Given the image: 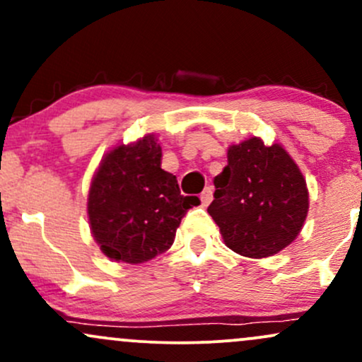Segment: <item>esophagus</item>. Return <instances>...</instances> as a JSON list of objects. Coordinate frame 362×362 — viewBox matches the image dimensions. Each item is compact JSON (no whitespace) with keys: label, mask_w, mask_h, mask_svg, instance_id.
Segmentation results:
<instances>
[{"label":"esophagus","mask_w":362,"mask_h":362,"mask_svg":"<svg viewBox=\"0 0 362 362\" xmlns=\"http://www.w3.org/2000/svg\"><path fill=\"white\" fill-rule=\"evenodd\" d=\"M211 201H213V189H211V187H206L201 194V204L206 207V206H209Z\"/></svg>","instance_id":"esophagus-1"}]
</instances>
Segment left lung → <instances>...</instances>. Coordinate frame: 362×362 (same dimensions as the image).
Wrapping results in <instances>:
<instances>
[{"label": "left lung", "instance_id": "8db88e82", "mask_svg": "<svg viewBox=\"0 0 362 362\" xmlns=\"http://www.w3.org/2000/svg\"><path fill=\"white\" fill-rule=\"evenodd\" d=\"M207 213L224 243L243 257L262 259L296 238L308 213V189L300 168L279 144L259 138L228 149V165L214 177Z\"/></svg>", "mask_w": 362, "mask_h": 362}]
</instances>
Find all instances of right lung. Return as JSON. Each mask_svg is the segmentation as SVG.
<instances>
[{"mask_svg": "<svg viewBox=\"0 0 362 362\" xmlns=\"http://www.w3.org/2000/svg\"><path fill=\"white\" fill-rule=\"evenodd\" d=\"M197 204L161 170L160 144L146 136L103 158L88 194L91 233L107 257L141 264L172 247L182 218Z\"/></svg>", "mask_w": 362, "mask_h": 362, "instance_id": "add662e5", "label": "right lung"}]
</instances>
